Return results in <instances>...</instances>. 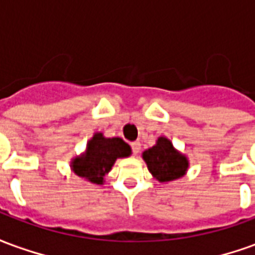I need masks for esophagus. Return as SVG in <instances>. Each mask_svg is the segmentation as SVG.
I'll return each mask as SVG.
<instances>
[{"label":"esophagus","mask_w":255,"mask_h":255,"mask_svg":"<svg viewBox=\"0 0 255 255\" xmlns=\"http://www.w3.org/2000/svg\"><path fill=\"white\" fill-rule=\"evenodd\" d=\"M131 149H132L133 154H138L139 150H140V142H139V140L131 142Z\"/></svg>","instance_id":"1"}]
</instances>
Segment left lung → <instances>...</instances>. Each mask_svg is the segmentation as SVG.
<instances>
[{
    "instance_id": "8db88e82",
    "label": "left lung",
    "mask_w": 255,
    "mask_h": 255,
    "mask_svg": "<svg viewBox=\"0 0 255 255\" xmlns=\"http://www.w3.org/2000/svg\"><path fill=\"white\" fill-rule=\"evenodd\" d=\"M143 160L149 171L158 182H172L182 177L187 171L188 161L173 149L171 140L161 136L157 144L143 153Z\"/></svg>"
}]
</instances>
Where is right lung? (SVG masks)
<instances>
[{
    "label": "right lung",
    "mask_w": 255,
    "mask_h": 255,
    "mask_svg": "<svg viewBox=\"0 0 255 255\" xmlns=\"http://www.w3.org/2000/svg\"><path fill=\"white\" fill-rule=\"evenodd\" d=\"M129 154L131 147L122 138H105L102 133H95L87 144L86 154L75 158L72 169L78 176L94 184H102L115 161Z\"/></svg>",
    "instance_id": "obj_1"
}]
</instances>
